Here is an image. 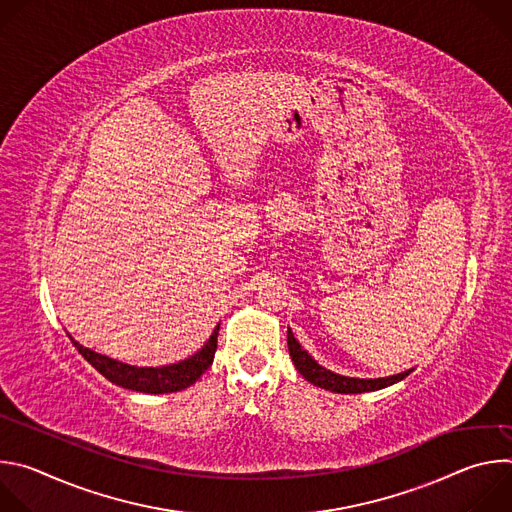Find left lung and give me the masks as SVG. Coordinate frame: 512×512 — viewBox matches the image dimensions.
Here are the masks:
<instances>
[{
  "mask_svg": "<svg viewBox=\"0 0 512 512\" xmlns=\"http://www.w3.org/2000/svg\"><path fill=\"white\" fill-rule=\"evenodd\" d=\"M287 346H289V356L294 360L298 373L310 381L316 387H322L326 391L334 393H369V391H379L389 385H395L397 381L405 379L411 371L393 375V377H383V379H354V377H342L336 375L320 364L302 348V344L294 338V332L287 330Z\"/></svg>",
  "mask_w": 512,
  "mask_h": 512,
  "instance_id": "left-lung-1",
  "label": "left lung"
}]
</instances>
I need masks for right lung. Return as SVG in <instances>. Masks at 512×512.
<instances>
[{
    "mask_svg": "<svg viewBox=\"0 0 512 512\" xmlns=\"http://www.w3.org/2000/svg\"><path fill=\"white\" fill-rule=\"evenodd\" d=\"M68 338L72 344H75V348L85 356V360L89 364H93V367L111 383H115L123 389L158 395V393L182 391V389L190 387L192 383H196L202 377V373H206V369L214 360L218 328L212 332L208 342L194 356H190L182 362H176V364H168V367H160V369L129 367V364H125V362L113 360L109 356H103L95 350L81 346L72 336H68Z\"/></svg>",
    "mask_w": 512,
    "mask_h": 512,
    "instance_id": "1",
    "label": "right lung"
}]
</instances>
